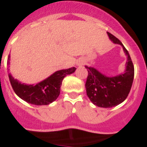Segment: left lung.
Instances as JSON below:
<instances>
[{"instance_id": "8db88e82", "label": "left lung", "mask_w": 147, "mask_h": 147, "mask_svg": "<svg viewBox=\"0 0 147 147\" xmlns=\"http://www.w3.org/2000/svg\"><path fill=\"white\" fill-rule=\"evenodd\" d=\"M109 39L122 46L127 56L126 69L115 77H107L93 67L85 66L88 71L86 86V95L95 105L103 108L115 107L124 101L132 87L134 79V66L128 51L118 38L107 32Z\"/></svg>"}]
</instances>
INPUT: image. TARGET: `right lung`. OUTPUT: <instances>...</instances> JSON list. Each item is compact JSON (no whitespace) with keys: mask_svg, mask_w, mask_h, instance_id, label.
<instances>
[{"mask_svg":"<svg viewBox=\"0 0 147 147\" xmlns=\"http://www.w3.org/2000/svg\"><path fill=\"white\" fill-rule=\"evenodd\" d=\"M10 56L9 55V60ZM9 62L8 61L7 64ZM76 68L57 71L49 78L35 85L21 84L9 72V78L15 94L22 100L34 105H48L58 98L61 92L62 81L67 75L73 73Z\"/></svg>","mask_w":147,"mask_h":147,"instance_id":"obj_1","label":"right lung"}]
</instances>
